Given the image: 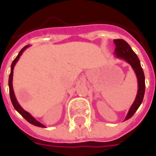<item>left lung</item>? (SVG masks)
Returning a JSON list of instances; mask_svg holds the SVG:
<instances>
[{"instance_id":"obj_1","label":"left lung","mask_w":156,"mask_h":156,"mask_svg":"<svg viewBox=\"0 0 156 156\" xmlns=\"http://www.w3.org/2000/svg\"><path fill=\"white\" fill-rule=\"evenodd\" d=\"M114 42L115 44V49L114 52L115 56L119 59H122L125 62L130 64V66L135 71L136 77H137V81H138V90H137V94H136L135 101L130 107L128 115L124 120V121H127L134 115V114L136 112L142 102L144 93H145V76H144L143 70L141 69L139 58L136 55L135 52L132 50L131 47L128 44V42H126L122 39L114 40Z\"/></svg>"}]
</instances>
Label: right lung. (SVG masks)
<instances>
[{"instance_id":"add662e5","label":"right lung","mask_w":156,"mask_h":156,"mask_svg":"<svg viewBox=\"0 0 156 156\" xmlns=\"http://www.w3.org/2000/svg\"><path fill=\"white\" fill-rule=\"evenodd\" d=\"M29 45L25 46L22 49H21V51L19 52V54H18V55L16 56L15 60H14V62H12V65H11V71H10V75H9V94H10V99H11V101H12V104L14 106V108H15V110L17 111L19 114H21V116L23 117L24 119H26L27 122L29 123H31V124H33L34 126H37V127H40V128H45V126L42 124V123H41L40 122H38L34 117H33L28 112H27L26 110H24L22 108H21L20 104L18 103V101H17V100L15 98V92H14V89H13V75H14V68H15V64L16 62H18V60H19V58L21 57V55H22V53L25 51L26 49H27V48H28Z\"/></svg>"}]
</instances>
